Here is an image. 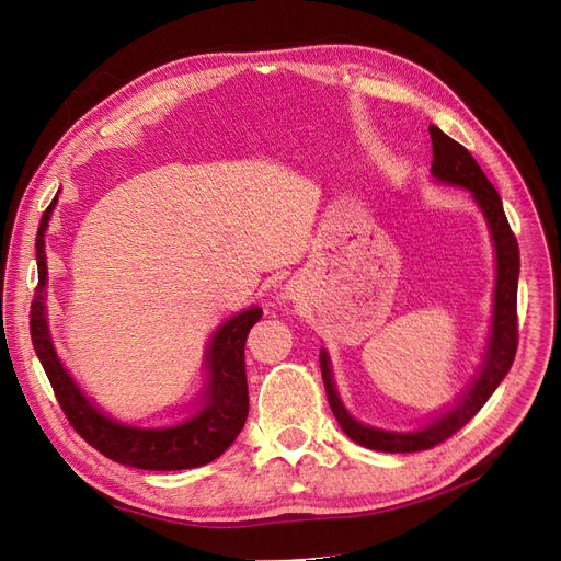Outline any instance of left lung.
Returning <instances> with one entry per match:
<instances>
[{"label": "left lung", "mask_w": 561, "mask_h": 561, "mask_svg": "<svg viewBox=\"0 0 561 561\" xmlns=\"http://www.w3.org/2000/svg\"><path fill=\"white\" fill-rule=\"evenodd\" d=\"M430 138H432V157H434L432 174L440 182L463 186L473 193L493 236L497 277H495V296H493L491 341L484 355V366L478 379L473 381V387H470L468 393L459 400V404L453 407L448 414L432 421L427 427L419 432H407V434L375 430L352 419L345 411V407L341 404L339 393L334 389L330 359L325 352H320L322 385H325L328 400L339 425L352 440H355V444L377 453H421L444 444L446 438L459 432L484 407V402L497 389L500 381H503V377L510 373L516 357V347H518L516 290H518L520 256H518L516 236L503 209V199H500L497 191L486 180V174L482 172L478 161L470 157V152L463 145H459L457 140H453L434 125H430Z\"/></svg>", "instance_id": "left-lung-1"}]
</instances>
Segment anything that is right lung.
I'll use <instances>...</instances> for the list:
<instances>
[{
	"instance_id": "obj_1",
	"label": "right lung",
	"mask_w": 561,
	"mask_h": 561,
	"mask_svg": "<svg viewBox=\"0 0 561 561\" xmlns=\"http://www.w3.org/2000/svg\"><path fill=\"white\" fill-rule=\"evenodd\" d=\"M56 197L45 209L38 233H36V259H38V286L34 290L32 311H28V332L36 355L47 373L54 396L61 404L66 419L75 432L91 444L104 457L142 470H184L197 468L220 457L248 419V379H245V339L254 322L263 316L259 307L245 309L243 313L229 318L214 334L206 359H209V387L197 414L174 427L140 430L115 423L88 402L72 377L64 370L49 341L45 320V227Z\"/></svg>"
}]
</instances>
